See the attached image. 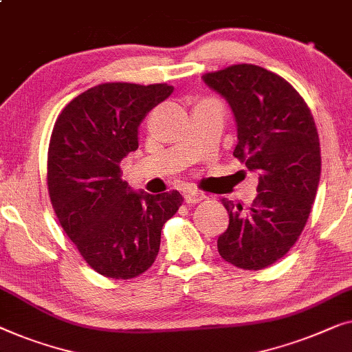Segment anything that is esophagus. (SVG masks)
I'll use <instances>...</instances> for the list:
<instances>
[{"instance_id": "34e87169", "label": "esophagus", "mask_w": 352, "mask_h": 352, "mask_svg": "<svg viewBox=\"0 0 352 352\" xmlns=\"http://www.w3.org/2000/svg\"><path fill=\"white\" fill-rule=\"evenodd\" d=\"M202 199H206L204 192H201L197 190H188L185 192V201L188 202V204H196V202H199Z\"/></svg>"}]
</instances>
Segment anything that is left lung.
I'll return each mask as SVG.
<instances>
[{
	"mask_svg": "<svg viewBox=\"0 0 352 352\" xmlns=\"http://www.w3.org/2000/svg\"><path fill=\"white\" fill-rule=\"evenodd\" d=\"M230 105L237 126L234 157L256 170L258 195L249 209L221 199L230 215L217 247L242 270H263L282 258L308 221L320 178L314 118L284 78L241 63L202 76Z\"/></svg>",
	"mask_w": 352,
	"mask_h": 352,
	"instance_id": "1",
	"label": "left lung"
}]
</instances>
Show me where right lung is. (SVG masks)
Here are the masks:
<instances>
[{"instance_id":"add662e5","label":"right lung","mask_w":352,"mask_h":352,"mask_svg":"<svg viewBox=\"0 0 352 352\" xmlns=\"http://www.w3.org/2000/svg\"><path fill=\"white\" fill-rule=\"evenodd\" d=\"M174 87L105 82L58 115L47 153L56 215L86 263L111 279H131L156 260L161 230L182 206L178 191L150 195L121 178V161L138 148V127Z\"/></svg>"}]
</instances>
